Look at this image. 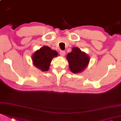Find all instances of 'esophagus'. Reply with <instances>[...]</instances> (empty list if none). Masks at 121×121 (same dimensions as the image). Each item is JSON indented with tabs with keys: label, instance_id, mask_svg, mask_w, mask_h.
<instances>
[{
	"label": "esophagus",
	"instance_id": "obj_1",
	"mask_svg": "<svg viewBox=\"0 0 121 121\" xmlns=\"http://www.w3.org/2000/svg\"><path fill=\"white\" fill-rule=\"evenodd\" d=\"M65 51H60V53H59V54H60V56H65Z\"/></svg>",
	"mask_w": 121,
	"mask_h": 121
}]
</instances>
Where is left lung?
I'll return each instance as SVG.
<instances>
[{"mask_svg": "<svg viewBox=\"0 0 121 121\" xmlns=\"http://www.w3.org/2000/svg\"><path fill=\"white\" fill-rule=\"evenodd\" d=\"M70 71L73 73H81L85 69L90 62V56L78 48L73 47L67 55Z\"/></svg>", "mask_w": 121, "mask_h": 121, "instance_id": "obj_1", "label": "left lung"}]
</instances>
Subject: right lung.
<instances>
[{"mask_svg":"<svg viewBox=\"0 0 121 121\" xmlns=\"http://www.w3.org/2000/svg\"><path fill=\"white\" fill-rule=\"evenodd\" d=\"M58 56V52L56 50L48 46H43L32 54L31 59L34 66L44 72L48 71L53 58Z\"/></svg>","mask_w":121,"mask_h":121,"instance_id":"add662e5","label":"right lung"}]
</instances>
